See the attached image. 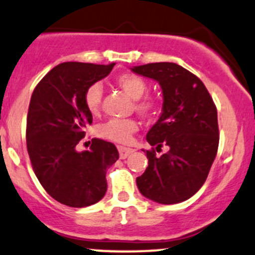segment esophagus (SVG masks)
Wrapping results in <instances>:
<instances>
[{
  "mask_svg": "<svg viewBox=\"0 0 255 255\" xmlns=\"http://www.w3.org/2000/svg\"><path fill=\"white\" fill-rule=\"evenodd\" d=\"M118 150H119V155L122 159H125V158H128L131 153H133V149L127 148V147H123V146L118 147Z\"/></svg>",
  "mask_w": 255,
  "mask_h": 255,
  "instance_id": "34e87169",
  "label": "esophagus"
}]
</instances>
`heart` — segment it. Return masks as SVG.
<instances>
[{
	"label": "heart",
	"instance_id": "heart-1",
	"mask_svg": "<svg viewBox=\"0 0 255 255\" xmlns=\"http://www.w3.org/2000/svg\"><path fill=\"white\" fill-rule=\"evenodd\" d=\"M117 86L122 89L128 97L133 100V108L144 118H153L159 112V103L147 94L148 85L146 80L136 74H123L116 80ZM84 102L90 113H98L102 102V87L100 84H92L84 94ZM138 130V124L132 119H111L97 128L98 136L118 143L130 142L133 133Z\"/></svg>",
	"mask_w": 255,
	"mask_h": 255
}]
</instances>
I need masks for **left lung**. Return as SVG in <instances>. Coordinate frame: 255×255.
I'll use <instances>...</instances> for the list:
<instances>
[{
  "instance_id": "left-lung-1",
  "label": "left lung",
  "mask_w": 255,
  "mask_h": 255,
  "mask_svg": "<svg viewBox=\"0 0 255 255\" xmlns=\"http://www.w3.org/2000/svg\"><path fill=\"white\" fill-rule=\"evenodd\" d=\"M131 70L160 85L161 114L146 138L157 152L169 147L160 157H155L154 148L143 150L148 166L136 179L137 187L157 203H181L203 186L216 157V107L204 84L176 63H149Z\"/></svg>"
}]
</instances>
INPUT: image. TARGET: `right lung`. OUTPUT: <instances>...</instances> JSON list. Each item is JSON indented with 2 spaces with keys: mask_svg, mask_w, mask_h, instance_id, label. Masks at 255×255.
<instances>
[{
  "mask_svg": "<svg viewBox=\"0 0 255 255\" xmlns=\"http://www.w3.org/2000/svg\"><path fill=\"white\" fill-rule=\"evenodd\" d=\"M108 65L65 62L37 84L26 119V147L32 169L52 198L73 208L97 203L107 192V169L119 158L117 147L100 138L78 152L92 114L84 102L90 85L106 78Z\"/></svg>",
  "mask_w": 255,
  "mask_h": 255,
  "instance_id": "add662e5",
  "label": "right lung"
}]
</instances>
